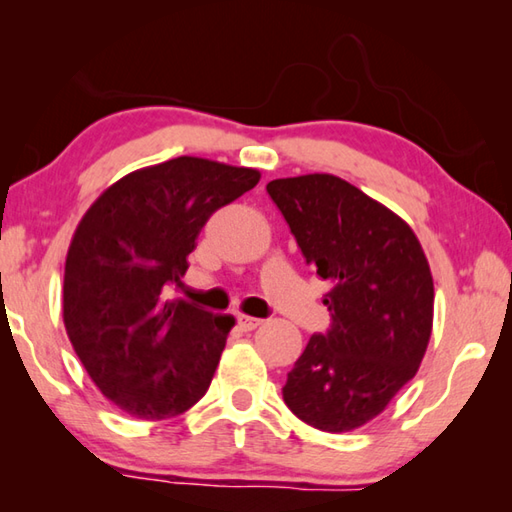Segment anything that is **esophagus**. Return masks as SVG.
<instances>
[{
	"label": "esophagus",
	"instance_id": "1",
	"mask_svg": "<svg viewBox=\"0 0 512 512\" xmlns=\"http://www.w3.org/2000/svg\"><path fill=\"white\" fill-rule=\"evenodd\" d=\"M264 321L262 319H255V317H246V314H239L237 317V325L239 328H242L244 332H250V330H255V328H259V325H262Z\"/></svg>",
	"mask_w": 512,
	"mask_h": 512
}]
</instances>
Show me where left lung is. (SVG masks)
Here are the masks:
<instances>
[{"mask_svg": "<svg viewBox=\"0 0 512 512\" xmlns=\"http://www.w3.org/2000/svg\"><path fill=\"white\" fill-rule=\"evenodd\" d=\"M266 191L306 264L332 284L323 299L330 328L288 372L284 400L314 429L352 431L387 407L427 352V257L396 213L330 173L273 180Z\"/></svg>", "mask_w": 512, "mask_h": 512, "instance_id": "1", "label": "left lung"}]
</instances>
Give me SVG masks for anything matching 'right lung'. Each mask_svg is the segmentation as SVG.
Here are the masks:
<instances>
[{"label":"right lung","instance_id":"1","mask_svg":"<svg viewBox=\"0 0 512 512\" xmlns=\"http://www.w3.org/2000/svg\"><path fill=\"white\" fill-rule=\"evenodd\" d=\"M257 182L255 169L180 156L129 173L83 215L65 259V330L129 416H180L209 389L235 321L169 292L206 220Z\"/></svg>","mask_w":512,"mask_h":512}]
</instances>
